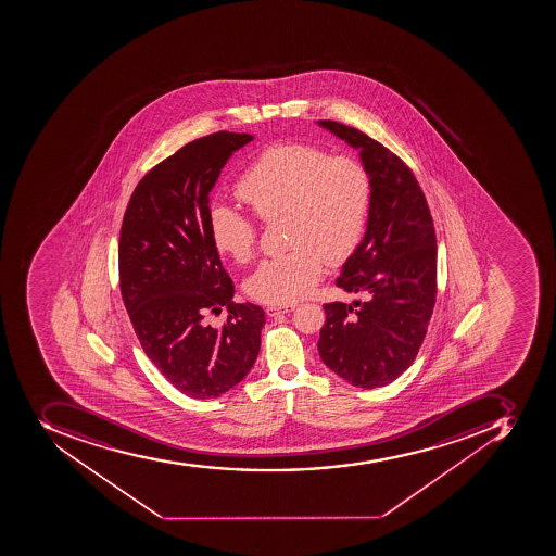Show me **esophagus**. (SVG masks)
Segmentation results:
<instances>
[{
  "mask_svg": "<svg viewBox=\"0 0 556 556\" xmlns=\"http://www.w3.org/2000/svg\"><path fill=\"white\" fill-rule=\"evenodd\" d=\"M295 304H271V306L266 307L267 316H278L285 315V313L294 312Z\"/></svg>",
  "mask_w": 556,
  "mask_h": 556,
  "instance_id": "esophagus-1",
  "label": "esophagus"
}]
</instances>
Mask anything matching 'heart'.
Wrapping results in <instances>:
<instances>
[{
	"label": "heart",
	"instance_id": "b5f03b06",
	"mask_svg": "<svg viewBox=\"0 0 556 556\" xmlns=\"http://www.w3.org/2000/svg\"><path fill=\"white\" fill-rule=\"evenodd\" d=\"M236 194L255 215L212 206L208 227L215 249L235 261H250L258 218L269 222L283 215L292 249L264 258L244 287L262 303H294L320 280L326 261L339 266L358 249L369 220L372 178L358 159L285 141L262 150L244 167Z\"/></svg>",
	"mask_w": 556,
	"mask_h": 556
}]
</instances>
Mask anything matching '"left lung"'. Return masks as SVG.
<instances>
[{
  "instance_id": "8db88e82",
  "label": "left lung",
  "mask_w": 556,
  "mask_h": 556,
  "mask_svg": "<svg viewBox=\"0 0 556 556\" xmlns=\"http://www.w3.org/2000/svg\"><path fill=\"white\" fill-rule=\"evenodd\" d=\"M320 126L361 150L372 204L366 236L336 280L366 299L324 306L318 353L348 383L376 389L412 366L427 334L438 295L435 229L424 190L399 155L355 127Z\"/></svg>"
}]
</instances>
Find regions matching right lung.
I'll use <instances>...</instances> for the list:
<instances>
[{"label": "right lung", "mask_w": 556, "mask_h": 556, "mask_svg": "<svg viewBox=\"0 0 556 556\" xmlns=\"http://www.w3.org/2000/svg\"><path fill=\"white\" fill-rule=\"evenodd\" d=\"M253 140L218 131L184 144L132 190L118 240V283L132 329L164 378L192 399H215L249 375L264 309L235 303L210 236V192L232 152ZM226 305L228 321L210 314Z\"/></svg>", "instance_id": "1"}]
</instances>
